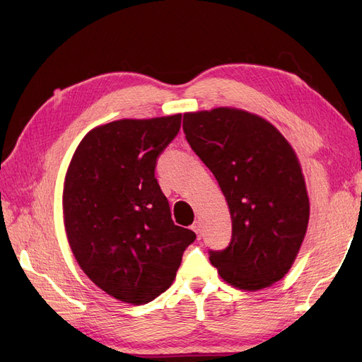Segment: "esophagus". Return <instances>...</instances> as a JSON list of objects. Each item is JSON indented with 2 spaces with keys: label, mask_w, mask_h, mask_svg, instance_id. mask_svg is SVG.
<instances>
[{
  "label": "esophagus",
  "mask_w": 362,
  "mask_h": 362,
  "mask_svg": "<svg viewBox=\"0 0 362 362\" xmlns=\"http://www.w3.org/2000/svg\"><path fill=\"white\" fill-rule=\"evenodd\" d=\"M192 229L193 231L198 234V237H201V222L199 221H196L193 225H192Z\"/></svg>",
  "instance_id": "obj_1"
}]
</instances>
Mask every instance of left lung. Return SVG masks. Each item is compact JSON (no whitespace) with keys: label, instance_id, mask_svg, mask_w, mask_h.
Here are the masks:
<instances>
[{"label":"left lung","instance_id":"obj_1","mask_svg":"<svg viewBox=\"0 0 362 362\" xmlns=\"http://www.w3.org/2000/svg\"><path fill=\"white\" fill-rule=\"evenodd\" d=\"M182 129L231 213V243L208 252L211 264L237 288L270 287L290 270L310 221L308 193L293 148L266 119L238 108L185 113Z\"/></svg>","mask_w":362,"mask_h":362}]
</instances>
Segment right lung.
<instances>
[{
  "label": "right lung",
  "instance_id": "obj_1",
  "mask_svg": "<svg viewBox=\"0 0 362 362\" xmlns=\"http://www.w3.org/2000/svg\"><path fill=\"white\" fill-rule=\"evenodd\" d=\"M180 128L181 115L96 127L68 168L63 214L72 254L117 300L144 305L158 298L196 238L173 223L156 178L157 158Z\"/></svg>",
  "mask_w": 362,
  "mask_h": 362
}]
</instances>
